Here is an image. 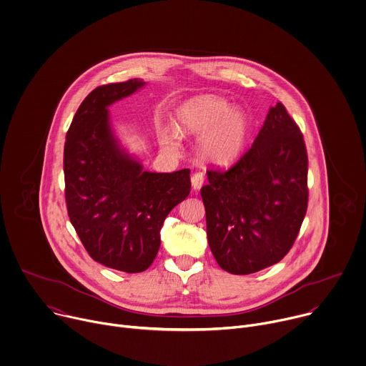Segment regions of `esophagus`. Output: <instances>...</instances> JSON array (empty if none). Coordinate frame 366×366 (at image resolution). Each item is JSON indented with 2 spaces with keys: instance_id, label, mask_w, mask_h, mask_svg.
I'll return each mask as SVG.
<instances>
[{
  "instance_id": "esophagus-1",
  "label": "esophagus",
  "mask_w": 366,
  "mask_h": 366,
  "mask_svg": "<svg viewBox=\"0 0 366 366\" xmlns=\"http://www.w3.org/2000/svg\"><path fill=\"white\" fill-rule=\"evenodd\" d=\"M203 182H204V174L202 172H197L192 176V187L194 190H199L203 186Z\"/></svg>"
}]
</instances>
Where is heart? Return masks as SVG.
Segmentation results:
<instances>
[{"label":"heart","mask_w":366,"mask_h":366,"mask_svg":"<svg viewBox=\"0 0 366 366\" xmlns=\"http://www.w3.org/2000/svg\"><path fill=\"white\" fill-rule=\"evenodd\" d=\"M182 133L202 136L199 152L210 164L227 167L244 150L249 119L243 110L216 96H202L187 102L176 116Z\"/></svg>","instance_id":"b5f03b06"}]
</instances>
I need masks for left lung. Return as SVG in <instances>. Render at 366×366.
I'll list each match as a JSON object with an SVG mask.
<instances>
[{"label": "left lung", "mask_w": 366, "mask_h": 366, "mask_svg": "<svg viewBox=\"0 0 366 366\" xmlns=\"http://www.w3.org/2000/svg\"><path fill=\"white\" fill-rule=\"evenodd\" d=\"M200 194L219 266L249 274L280 262L307 209V154L285 106L270 107L252 147L229 170H207Z\"/></svg>", "instance_id": "8db88e82"}]
</instances>
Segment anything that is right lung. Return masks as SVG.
Returning <instances> with one entry per match:
<instances>
[{"label":"right lung","instance_id":"1","mask_svg":"<svg viewBox=\"0 0 366 366\" xmlns=\"http://www.w3.org/2000/svg\"><path fill=\"white\" fill-rule=\"evenodd\" d=\"M144 84L133 79L94 89L80 104L64 144L70 222L96 262L127 273L153 263L164 219L192 187L189 169L144 172L113 134L107 107Z\"/></svg>","mask_w":366,"mask_h":366}]
</instances>
